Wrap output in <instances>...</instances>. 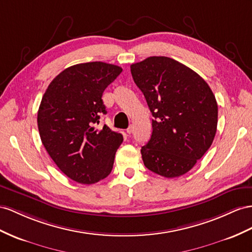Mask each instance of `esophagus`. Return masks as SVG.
Instances as JSON below:
<instances>
[{
    "instance_id": "obj_1",
    "label": "esophagus",
    "mask_w": 252,
    "mask_h": 252,
    "mask_svg": "<svg viewBox=\"0 0 252 252\" xmlns=\"http://www.w3.org/2000/svg\"><path fill=\"white\" fill-rule=\"evenodd\" d=\"M133 128H134V126H128V127L126 128V133H127L128 135H131V134L133 133Z\"/></svg>"
}]
</instances>
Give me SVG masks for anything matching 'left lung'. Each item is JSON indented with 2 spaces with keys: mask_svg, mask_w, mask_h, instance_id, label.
Listing matches in <instances>:
<instances>
[{
  "mask_svg": "<svg viewBox=\"0 0 252 252\" xmlns=\"http://www.w3.org/2000/svg\"><path fill=\"white\" fill-rule=\"evenodd\" d=\"M131 73L152 113V135L141 147L148 169L165 178L189 171L214 140L218 107L201 76L165 56L131 64Z\"/></svg>",
  "mask_w": 252,
  "mask_h": 252,
  "instance_id": "left-lung-1",
  "label": "left lung"
}]
</instances>
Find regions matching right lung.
Here are the masks:
<instances>
[{
  "mask_svg": "<svg viewBox=\"0 0 252 252\" xmlns=\"http://www.w3.org/2000/svg\"><path fill=\"white\" fill-rule=\"evenodd\" d=\"M121 71L102 62L77 63L62 71L42 96L37 116L42 145L57 167L77 183L99 182L113 169L124 137L105 125L101 130L94 126L106 114L103 92Z\"/></svg>",
  "mask_w": 252,
  "mask_h": 252,
  "instance_id": "1",
  "label": "right lung"
}]
</instances>
